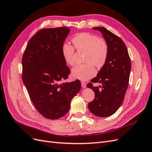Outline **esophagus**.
I'll return each instance as SVG.
<instances>
[{
  "label": "esophagus",
  "mask_w": 152,
  "mask_h": 152,
  "mask_svg": "<svg viewBox=\"0 0 152 152\" xmlns=\"http://www.w3.org/2000/svg\"><path fill=\"white\" fill-rule=\"evenodd\" d=\"M81 86H82V87H83V88H86V84L84 82H81Z\"/></svg>",
  "instance_id": "esophagus-1"
}]
</instances>
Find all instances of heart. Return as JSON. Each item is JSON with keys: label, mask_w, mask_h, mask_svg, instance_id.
<instances>
[{"label": "heart", "mask_w": 152, "mask_h": 152, "mask_svg": "<svg viewBox=\"0 0 152 152\" xmlns=\"http://www.w3.org/2000/svg\"><path fill=\"white\" fill-rule=\"evenodd\" d=\"M75 48L78 50H84V64L76 65L72 70L73 78L81 80H87L93 77L96 73L94 65L100 68L107 62L108 56V46L103 39L87 32L77 34L72 39ZM74 48L67 42L61 47V54L64 61L68 65L75 63Z\"/></svg>", "instance_id": "obj_1"}]
</instances>
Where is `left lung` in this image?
Wrapping results in <instances>:
<instances>
[{
    "label": "left lung",
    "mask_w": 152,
    "mask_h": 152,
    "mask_svg": "<svg viewBox=\"0 0 152 152\" xmlns=\"http://www.w3.org/2000/svg\"><path fill=\"white\" fill-rule=\"evenodd\" d=\"M93 29L102 34L108 46V56L97 76L91 80L102 86L94 87L92 83L87 86L95 93V98L88 107L95 115L107 117L115 113L122 104L129 80L131 59L126 45L120 37L104 27Z\"/></svg>",
    "instance_id": "left-lung-1"
}]
</instances>
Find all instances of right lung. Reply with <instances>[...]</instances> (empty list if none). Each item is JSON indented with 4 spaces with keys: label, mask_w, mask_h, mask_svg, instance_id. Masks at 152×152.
Listing matches in <instances>:
<instances>
[{
    "label": "right lung",
    "mask_w": 152,
    "mask_h": 152,
    "mask_svg": "<svg viewBox=\"0 0 152 152\" xmlns=\"http://www.w3.org/2000/svg\"><path fill=\"white\" fill-rule=\"evenodd\" d=\"M70 31L68 27L40 30L29 40L22 58V80L31 102L51 120L66 114L81 88L79 80L59 84L70 73L61 54Z\"/></svg>",
    "instance_id": "add662e5"
}]
</instances>
